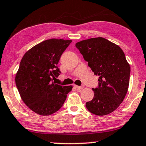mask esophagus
<instances>
[{
	"instance_id": "obj_1",
	"label": "esophagus",
	"mask_w": 146,
	"mask_h": 146,
	"mask_svg": "<svg viewBox=\"0 0 146 146\" xmlns=\"http://www.w3.org/2000/svg\"><path fill=\"white\" fill-rule=\"evenodd\" d=\"M73 86L75 87V88H77V89H79V90H80V89H82V88H83V86H77V85H74Z\"/></svg>"
}]
</instances>
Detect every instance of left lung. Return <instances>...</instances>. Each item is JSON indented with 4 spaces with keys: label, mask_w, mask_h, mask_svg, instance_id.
Wrapping results in <instances>:
<instances>
[{
    "label": "left lung",
    "mask_w": 146,
    "mask_h": 146,
    "mask_svg": "<svg viewBox=\"0 0 146 146\" xmlns=\"http://www.w3.org/2000/svg\"><path fill=\"white\" fill-rule=\"evenodd\" d=\"M88 66L99 76L98 85L92 88L94 96L86 103L89 111L106 115L114 111L127 94L130 67L119 46L107 39L98 37L76 43Z\"/></svg>",
    "instance_id": "1"
}]
</instances>
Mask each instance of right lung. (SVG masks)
<instances>
[{"label":"right lung","mask_w":146,"mask_h":146,"mask_svg":"<svg viewBox=\"0 0 146 146\" xmlns=\"http://www.w3.org/2000/svg\"><path fill=\"white\" fill-rule=\"evenodd\" d=\"M72 42L52 38L35 46L23 56L16 76L21 99L35 113L50 115L58 111L73 86H61L53 80L61 73L58 64Z\"/></svg>","instance_id":"obj_1"}]
</instances>
